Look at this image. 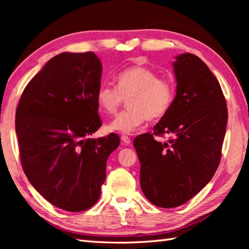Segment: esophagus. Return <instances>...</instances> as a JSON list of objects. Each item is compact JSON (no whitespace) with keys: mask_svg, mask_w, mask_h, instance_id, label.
Here are the masks:
<instances>
[{"mask_svg":"<svg viewBox=\"0 0 249 249\" xmlns=\"http://www.w3.org/2000/svg\"><path fill=\"white\" fill-rule=\"evenodd\" d=\"M121 141H122V143H123L124 145H128V144H130V138L129 137H127V136H122L121 137Z\"/></svg>","mask_w":249,"mask_h":249,"instance_id":"1","label":"esophagus"}]
</instances>
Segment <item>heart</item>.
<instances>
[{"instance_id":"obj_1","label":"heart","mask_w":249,"mask_h":249,"mask_svg":"<svg viewBox=\"0 0 249 249\" xmlns=\"http://www.w3.org/2000/svg\"><path fill=\"white\" fill-rule=\"evenodd\" d=\"M118 87L100 84L96 100L100 110L115 113L127 98L128 108L108 125V129L121 134H131L146 119L160 118L173 102L174 88L170 80L158 78L157 72L144 66H133L122 71L116 77Z\"/></svg>"}]
</instances>
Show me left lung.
Masks as SVG:
<instances>
[{"label":"left lung","mask_w":249,"mask_h":249,"mask_svg":"<svg viewBox=\"0 0 249 249\" xmlns=\"http://www.w3.org/2000/svg\"><path fill=\"white\" fill-rule=\"evenodd\" d=\"M176 97L154 126V134L136 137L140 185L146 199L163 209L176 208L195 197L220 161L228 110L217 79L192 53L176 56ZM168 133L160 142L154 135Z\"/></svg>","instance_id":"left-lung-1"}]
</instances>
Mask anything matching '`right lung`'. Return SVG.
Segmentation results:
<instances>
[{
    "label": "right lung",
    "instance_id": "right-lung-1",
    "mask_svg": "<svg viewBox=\"0 0 249 249\" xmlns=\"http://www.w3.org/2000/svg\"><path fill=\"white\" fill-rule=\"evenodd\" d=\"M102 63L94 52H63L32 79L16 111L21 165L56 208L81 212L96 203L118 135L89 139L102 122L96 93Z\"/></svg>",
    "mask_w": 249,
    "mask_h": 249
}]
</instances>
